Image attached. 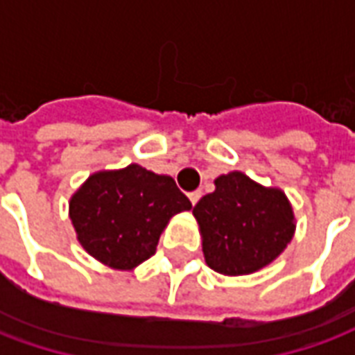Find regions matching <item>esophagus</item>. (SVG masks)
I'll return each mask as SVG.
<instances>
[{"label": "esophagus", "instance_id": "1", "mask_svg": "<svg viewBox=\"0 0 355 355\" xmlns=\"http://www.w3.org/2000/svg\"><path fill=\"white\" fill-rule=\"evenodd\" d=\"M188 198H190V201H192V205H196V203H198V201H200V198H201V190L190 192V193H188Z\"/></svg>", "mask_w": 355, "mask_h": 355}]
</instances>
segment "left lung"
Masks as SVG:
<instances>
[{
  "mask_svg": "<svg viewBox=\"0 0 355 355\" xmlns=\"http://www.w3.org/2000/svg\"><path fill=\"white\" fill-rule=\"evenodd\" d=\"M193 207L209 268L224 275L253 274L277 259L293 238L295 216L285 193L234 171Z\"/></svg>",
  "mask_w": 355,
  "mask_h": 355,
  "instance_id": "left-lung-1",
  "label": "left lung"
}]
</instances>
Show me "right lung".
Instances as JSON below:
<instances>
[{"label":"right lung","instance_id":"1","mask_svg":"<svg viewBox=\"0 0 355 355\" xmlns=\"http://www.w3.org/2000/svg\"><path fill=\"white\" fill-rule=\"evenodd\" d=\"M192 203L175 180L140 165L102 171L70 200V218L89 254L116 270H131L155 253L163 228Z\"/></svg>","mask_w":355,"mask_h":355}]
</instances>
